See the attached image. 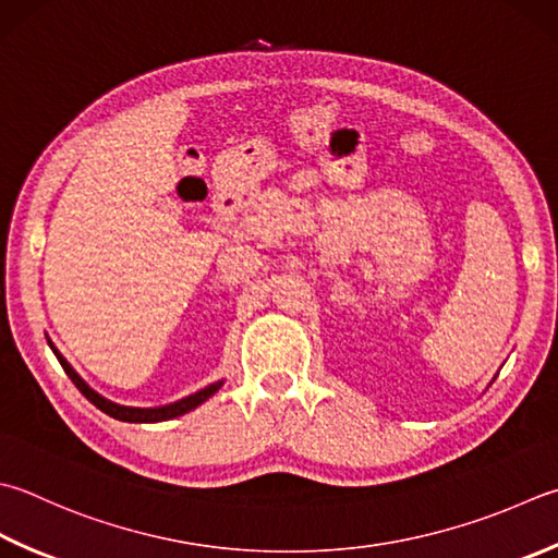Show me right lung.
<instances>
[{
    "mask_svg": "<svg viewBox=\"0 0 558 558\" xmlns=\"http://www.w3.org/2000/svg\"><path fill=\"white\" fill-rule=\"evenodd\" d=\"M48 344H50L52 354L58 356V362L62 364V369H65V374L72 378V384H75V386L80 388V393H82L84 398H87L89 403L97 405V408L101 410V413H107V415H111V417H116V420H123V423H162V420H172V417H177V415H184V413H189V410H194L196 405H202L204 401H208V398H211V396L218 391V388L223 386V381H216V384H211V386L202 388V391H196V393H192V396L182 398V401L170 403V405H160V408H131V405H119V403L109 401V398L99 396L97 391H94V388H89V384L84 381V378H82L75 369H72L65 356H62V354L56 350V347H52L50 340H48Z\"/></svg>",
    "mask_w": 558,
    "mask_h": 558,
    "instance_id": "right-lung-1",
    "label": "right lung"
}]
</instances>
